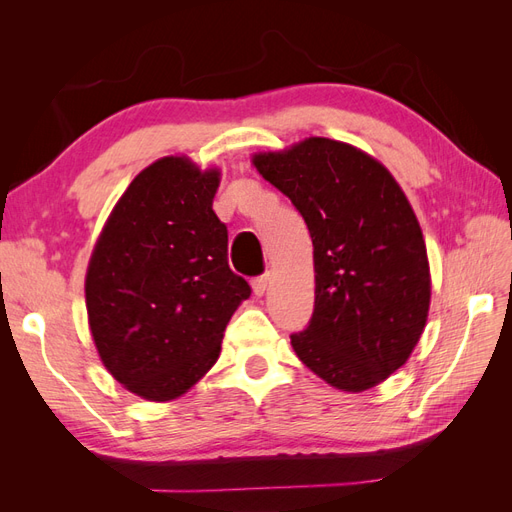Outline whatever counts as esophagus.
I'll use <instances>...</instances> for the list:
<instances>
[{"label":"esophagus","instance_id":"esophagus-1","mask_svg":"<svg viewBox=\"0 0 512 512\" xmlns=\"http://www.w3.org/2000/svg\"><path fill=\"white\" fill-rule=\"evenodd\" d=\"M269 280H271L269 273L254 277V280H252V288H254V294H258V297H262V294H265V290H267V286H269Z\"/></svg>","mask_w":512,"mask_h":512}]
</instances>
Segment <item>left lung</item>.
I'll return each instance as SVG.
<instances>
[{
	"instance_id": "8db88e82",
	"label": "left lung",
	"mask_w": 512,
	"mask_h": 512,
	"mask_svg": "<svg viewBox=\"0 0 512 512\" xmlns=\"http://www.w3.org/2000/svg\"><path fill=\"white\" fill-rule=\"evenodd\" d=\"M254 166L314 243V314L290 335L294 352L335 389H371L408 361L429 312L425 239L406 194L378 160L331 138L258 153Z\"/></svg>"
}]
</instances>
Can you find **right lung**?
I'll return each mask as SVG.
<instances>
[{
  "instance_id": "add662e5",
  "label": "right lung",
  "mask_w": 512,
  "mask_h": 512,
  "mask_svg": "<svg viewBox=\"0 0 512 512\" xmlns=\"http://www.w3.org/2000/svg\"><path fill=\"white\" fill-rule=\"evenodd\" d=\"M218 170L162 158L115 205L89 260L85 301L100 359L149 401L183 395L218 361L224 329L250 284L228 267L213 211Z\"/></svg>"
}]
</instances>
